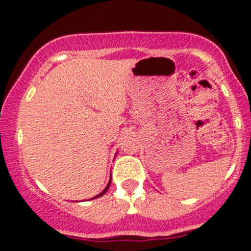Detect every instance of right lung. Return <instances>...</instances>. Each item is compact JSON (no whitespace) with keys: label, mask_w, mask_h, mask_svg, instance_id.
<instances>
[{"label":"right lung","mask_w":251,"mask_h":251,"mask_svg":"<svg viewBox=\"0 0 251 251\" xmlns=\"http://www.w3.org/2000/svg\"><path fill=\"white\" fill-rule=\"evenodd\" d=\"M111 177V176H110ZM110 182H111V178L109 179V182H108V184H107V187H105L104 189H103L102 192H100V194H98V196H96V197H93V198H91V199H96V198H100V197H102V196H104L105 193H107V191H108V188H109V186H110Z\"/></svg>","instance_id":"1"}]
</instances>
